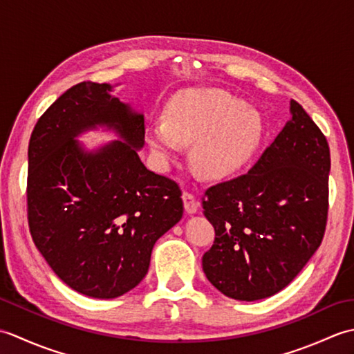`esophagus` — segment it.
<instances>
[{"label":"esophagus","mask_w":354,"mask_h":354,"mask_svg":"<svg viewBox=\"0 0 354 354\" xmlns=\"http://www.w3.org/2000/svg\"><path fill=\"white\" fill-rule=\"evenodd\" d=\"M183 201H184V208H185V212L189 213V214H194L198 212V208H199V201L193 196L192 193H189V192H184V194H183Z\"/></svg>","instance_id":"34e87169"}]
</instances>
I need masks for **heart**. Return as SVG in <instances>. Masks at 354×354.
I'll list each match as a JSON object with an SVG mask.
<instances>
[{
    "label": "heart",
    "mask_w": 354,
    "mask_h": 354,
    "mask_svg": "<svg viewBox=\"0 0 354 354\" xmlns=\"http://www.w3.org/2000/svg\"><path fill=\"white\" fill-rule=\"evenodd\" d=\"M266 135L265 120L246 102L216 88H190L171 97L165 120L146 127V140L165 167L184 145H192V161L208 178H227L257 155Z\"/></svg>",
    "instance_id": "1"
}]
</instances>
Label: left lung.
<instances>
[{
	"label": "left lung",
	"mask_w": 354,
	"mask_h": 354,
	"mask_svg": "<svg viewBox=\"0 0 354 354\" xmlns=\"http://www.w3.org/2000/svg\"><path fill=\"white\" fill-rule=\"evenodd\" d=\"M290 114L246 175L209 187L202 199L216 231L202 269L217 290L239 301L284 289L324 237L328 142L295 100Z\"/></svg>",
	"instance_id": "obj_1"
}]
</instances>
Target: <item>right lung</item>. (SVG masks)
I'll return each mask as SVG.
<instances>
[{
    "instance_id": "obj_1",
    "label": "right lung",
    "mask_w": 354,
    "mask_h": 354,
    "mask_svg": "<svg viewBox=\"0 0 354 354\" xmlns=\"http://www.w3.org/2000/svg\"><path fill=\"white\" fill-rule=\"evenodd\" d=\"M111 91L74 85L37 120L28 145L33 242L66 286L100 299L140 284L155 242L184 213L178 184L140 160L145 115ZM99 125L120 140L86 151L75 138Z\"/></svg>"
}]
</instances>
